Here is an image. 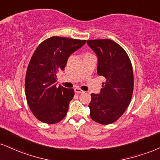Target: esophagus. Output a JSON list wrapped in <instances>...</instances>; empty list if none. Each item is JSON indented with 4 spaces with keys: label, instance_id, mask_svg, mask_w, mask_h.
I'll return each instance as SVG.
<instances>
[{
    "label": "esophagus",
    "instance_id": "34e87169",
    "mask_svg": "<svg viewBox=\"0 0 160 160\" xmlns=\"http://www.w3.org/2000/svg\"><path fill=\"white\" fill-rule=\"evenodd\" d=\"M74 92L76 93H79V94H81V93H84V91H82V89H79V88H75Z\"/></svg>",
    "mask_w": 160,
    "mask_h": 160
}]
</instances>
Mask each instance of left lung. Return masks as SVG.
I'll return each instance as SVG.
<instances>
[{
    "mask_svg": "<svg viewBox=\"0 0 160 160\" xmlns=\"http://www.w3.org/2000/svg\"><path fill=\"white\" fill-rule=\"evenodd\" d=\"M86 43L98 58L97 74L105 78L100 93L91 94L90 117L100 124L113 123L131 102L134 86L132 66L126 51L113 40H92Z\"/></svg>",
    "mask_w": 160,
    "mask_h": 160,
    "instance_id": "8db88e82",
    "label": "left lung"
}]
</instances>
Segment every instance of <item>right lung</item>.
Listing matches in <instances>:
<instances>
[{
    "label": "right lung",
    "mask_w": 160,
    "mask_h": 160,
    "mask_svg": "<svg viewBox=\"0 0 160 160\" xmlns=\"http://www.w3.org/2000/svg\"><path fill=\"white\" fill-rule=\"evenodd\" d=\"M85 43L86 40L55 36L42 42L34 51L25 76V95L38 120L53 124L67 114L74 91L57 87L56 74L65 68L69 56Z\"/></svg>",
    "instance_id": "right-lung-1"
}]
</instances>
